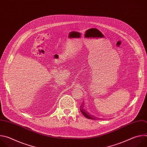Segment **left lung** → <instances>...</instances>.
<instances>
[{"label":"left lung","mask_w":147,"mask_h":147,"mask_svg":"<svg viewBox=\"0 0 147 147\" xmlns=\"http://www.w3.org/2000/svg\"><path fill=\"white\" fill-rule=\"evenodd\" d=\"M81 109H80V111H81V113H82V115L84 116L86 118H87V119H95V117H93L92 116H91V115H88L84 110L82 108H80Z\"/></svg>","instance_id":"left-lung-1"}]
</instances>
